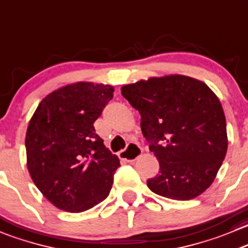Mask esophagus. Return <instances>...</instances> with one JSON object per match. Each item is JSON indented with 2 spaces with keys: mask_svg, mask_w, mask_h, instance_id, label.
I'll return each mask as SVG.
<instances>
[{
  "mask_svg": "<svg viewBox=\"0 0 248 248\" xmlns=\"http://www.w3.org/2000/svg\"><path fill=\"white\" fill-rule=\"evenodd\" d=\"M141 154V148L136 143H129L126 149L121 150L119 153V157L122 160L127 161V162H132L136 160L139 155Z\"/></svg>",
  "mask_w": 248,
  "mask_h": 248,
  "instance_id": "34e87169",
  "label": "esophagus"
}]
</instances>
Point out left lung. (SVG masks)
I'll return each mask as SVG.
<instances>
[{
    "label": "left lung",
    "instance_id": "left-lung-1",
    "mask_svg": "<svg viewBox=\"0 0 248 248\" xmlns=\"http://www.w3.org/2000/svg\"><path fill=\"white\" fill-rule=\"evenodd\" d=\"M121 93L140 114L141 133L160 170L148 179L153 193L191 200L212 184L228 149L227 122L207 85L183 75L126 85Z\"/></svg>",
    "mask_w": 248,
    "mask_h": 248
}]
</instances>
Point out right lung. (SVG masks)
Wrapping results in <instances>:
<instances>
[{"label": "right lung", "mask_w": 248, "mask_h": 248, "mask_svg": "<svg viewBox=\"0 0 248 248\" xmlns=\"http://www.w3.org/2000/svg\"><path fill=\"white\" fill-rule=\"evenodd\" d=\"M111 86L78 82L49 93L26 132L28 168L55 207L78 213L108 198L120 160L93 126L114 97Z\"/></svg>", "instance_id": "right-lung-1"}]
</instances>
